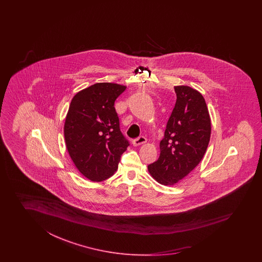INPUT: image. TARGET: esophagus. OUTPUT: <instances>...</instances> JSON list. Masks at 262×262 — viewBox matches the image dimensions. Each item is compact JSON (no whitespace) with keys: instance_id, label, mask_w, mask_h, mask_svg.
Returning a JSON list of instances; mask_svg holds the SVG:
<instances>
[{"instance_id":"34e87169","label":"esophagus","mask_w":262,"mask_h":262,"mask_svg":"<svg viewBox=\"0 0 262 262\" xmlns=\"http://www.w3.org/2000/svg\"><path fill=\"white\" fill-rule=\"evenodd\" d=\"M146 140H147V139H146L145 137H143V136H140L139 138H137V139H135L132 140V144H133L134 146H139V145L145 143V142H146Z\"/></svg>"}]
</instances>
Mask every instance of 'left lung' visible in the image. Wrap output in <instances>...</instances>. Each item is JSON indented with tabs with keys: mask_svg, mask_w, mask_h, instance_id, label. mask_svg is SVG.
Wrapping results in <instances>:
<instances>
[{
	"mask_svg": "<svg viewBox=\"0 0 262 262\" xmlns=\"http://www.w3.org/2000/svg\"><path fill=\"white\" fill-rule=\"evenodd\" d=\"M176 103L168 119L159 158L148 166L159 184L172 185L195 168L205 155L211 137V119L201 93L175 86Z\"/></svg>",
	"mask_w": 262,
	"mask_h": 262,
	"instance_id": "obj_1",
	"label": "left lung"
}]
</instances>
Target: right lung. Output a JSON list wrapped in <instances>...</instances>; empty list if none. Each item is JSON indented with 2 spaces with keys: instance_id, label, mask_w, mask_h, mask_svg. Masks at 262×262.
Listing matches in <instances>:
<instances>
[{
  "instance_id": "right-lung-1",
  "label": "right lung",
  "mask_w": 262,
  "mask_h": 262,
  "mask_svg": "<svg viewBox=\"0 0 262 262\" xmlns=\"http://www.w3.org/2000/svg\"><path fill=\"white\" fill-rule=\"evenodd\" d=\"M125 89L119 84L95 83L70 103L64 123L67 150L78 170L93 182L113 175L129 146L114 107Z\"/></svg>"
}]
</instances>
